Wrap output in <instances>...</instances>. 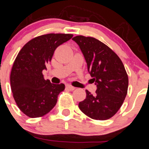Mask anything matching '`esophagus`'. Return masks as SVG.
I'll return each instance as SVG.
<instances>
[{"instance_id": "1", "label": "esophagus", "mask_w": 149, "mask_h": 149, "mask_svg": "<svg viewBox=\"0 0 149 149\" xmlns=\"http://www.w3.org/2000/svg\"><path fill=\"white\" fill-rule=\"evenodd\" d=\"M66 88L68 89L69 90H70V91H73V90H75V87H73V86L70 85V84H67L66 85Z\"/></svg>"}]
</instances>
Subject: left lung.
Listing matches in <instances>:
<instances>
[{"instance_id": "8db88e82", "label": "left lung", "mask_w": 149, "mask_h": 149, "mask_svg": "<svg viewBox=\"0 0 149 149\" xmlns=\"http://www.w3.org/2000/svg\"><path fill=\"white\" fill-rule=\"evenodd\" d=\"M73 40L83 53L97 85L94 95L86 90V98L79 102V109L94 120L109 119L119 110L127 94L129 79L124 65L110 48L94 37L79 35Z\"/></svg>"}]
</instances>
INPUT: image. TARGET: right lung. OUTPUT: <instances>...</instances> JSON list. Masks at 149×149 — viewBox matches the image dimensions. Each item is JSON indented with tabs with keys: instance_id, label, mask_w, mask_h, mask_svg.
Segmentation results:
<instances>
[{
	"instance_id": "right-lung-1",
	"label": "right lung",
	"mask_w": 149,
	"mask_h": 149,
	"mask_svg": "<svg viewBox=\"0 0 149 149\" xmlns=\"http://www.w3.org/2000/svg\"><path fill=\"white\" fill-rule=\"evenodd\" d=\"M71 34H48L31 40L19 51L10 75L11 89L18 108L29 118H40L55 107L65 84L45 80L42 70L56 48L73 37Z\"/></svg>"
}]
</instances>
